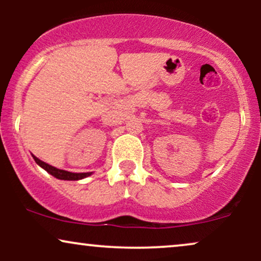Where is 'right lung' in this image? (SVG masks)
I'll use <instances>...</instances> for the list:
<instances>
[{
    "mask_svg": "<svg viewBox=\"0 0 261 261\" xmlns=\"http://www.w3.org/2000/svg\"><path fill=\"white\" fill-rule=\"evenodd\" d=\"M33 158H34V161L37 162L38 166H40L41 168L46 170L49 174H51L53 176H55V178H58V179H61V180H81V179H85V178H87V176L93 174L92 172H88V173H71V172H67V170L55 168V167L50 166V164H47V163H45V162L40 161L39 158L35 157V155H33Z\"/></svg>",
    "mask_w": 261,
    "mask_h": 261,
    "instance_id": "right-lung-1",
    "label": "right lung"
}]
</instances>
